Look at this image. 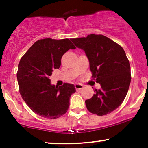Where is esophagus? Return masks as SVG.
<instances>
[{
  "instance_id": "obj_1",
  "label": "esophagus",
  "mask_w": 148,
  "mask_h": 148,
  "mask_svg": "<svg viewBox=\"0 0 148 148\" xmlns=\"http://www.w3.org/2000/svg\"><path fill=\"white\" fill-rule=\"evenodd\" d=\"M74 86H75V88H76V90H81L83 88H84V86H83L82 84H76Z\"/></svg>"
}]
</instances>
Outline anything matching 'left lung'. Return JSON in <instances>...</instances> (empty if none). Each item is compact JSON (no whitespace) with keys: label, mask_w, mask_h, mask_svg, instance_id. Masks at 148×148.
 Segmentation results:
<instances>
[{"label":"left lung","mask_w":148,"mask_h":148,"mask_svg":"<svg viewBox=\"0 0 148 148\" xmlns=\"http://www.w3.org/2000/svg\"><path fill=\"white\" fill-rule=\"evenodd\" d=\"M84 51L90 62L92 78L101 86L86 100L88 110L99 116L111 113L123 102L131 82L130 63L123 47L103 35L90 34L72 39Z\"/></svg>","instance_id":"left-lung-1"}]
</instances>
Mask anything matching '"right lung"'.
Listing matches in <instances>:
<instances>
[{
	"instance_id": "obj_1",
	"label": "right lung",
	"mask_w": 148,
	"mask_h": 148,
	"mask_svg": "<svg viewBox=\"0 0 148 148\" xmlns=\"http://www.w3.org/2000/svg\"><path fill=\"white\" fill-rule=\"evenodd\" d=\"M70 49L76 47L69 39H42L35 42L20 60L16 73L19 92L30 109L43 118L56 119L65 114L69 97L76 92L73 84L64 83L57 87L51 84L49 79Z\"/></svg>"
}]
</instances>
